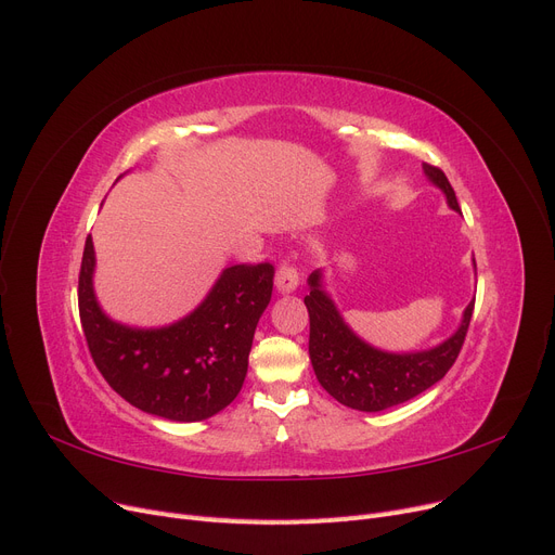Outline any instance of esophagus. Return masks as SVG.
Here are the masks:
<instances>
[{
  "label": "esophagus",
  "mask_w": 555,
  "mask_h": 555,
  "mask_svg": "<svg viewBox=\"0 0 555 555\" xmlns=\"http://www.w3.org/2000/svg\"><path fill=\"white\" fill-rule=\"evenodd\" d=\"M274 285L281 295H291L297 291L299 274L291 262H281V268L276 270V276H274Z\"/></svg>",
  "instance_id": "obj_1"
}]
</instances>
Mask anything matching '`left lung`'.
<instances>
[{
    "mask_svg": "<svg viewBox=\"0 0 555 555\" xmlns=\"http://www.w3.org/2000/svg\"><path fill=\"white\" fill-rule=\"evenodd\" d=\"M424 175L444 192L449 208L461 212L455 192L440 167L424 163ZM308 285L310 295L304 297V304L310 318L308 353L312 370L322 388L353 411L378 413L411 401L436 385L455 363L472 322L474 301L467 304L461 326L438 347L408 353L383 351L349 328L335 301L324 291L322 270L308 276Z\"/></svg>",
    "mask_w": 555,
    "mask_h": 555,
    "instance_id": "1",
    "label": "left lung"
}]
</instances>
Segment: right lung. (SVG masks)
<instances>
[{
    "instance_id": "obj_1",
    "label": "right lung",
    "mask_w": 555,
    "mask_h": 555,
    "mask_svg": "<svg viewBox=\"0 0 555 555\" xmlns=\"http://www.w3.org/2000/svg\"><path fill=\"white\" fill-rule=\"evenodd\" d=\"M94 247L86 237L79 315L94 365L111 388L140 411L170 422H202L243 388L254 331L272 299L270 262L222 270L206 299L158 328L111 320L94 295Z\"/></svg>"
}]
</instances>
